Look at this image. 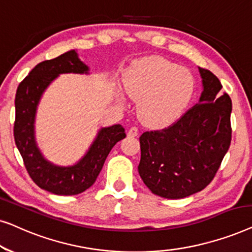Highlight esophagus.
<instances>
[{"label":"esophagus","instance_id":"obj_1","mask_svg":"<svg viewBox=\"0 0 252 252\" xmlns=\"http://www.w3.org/2000/svg\"><path fill=\"white\" fill-rule=\"evenodd\" d=\"M127 135L130 137L139 135V129H137V127H130V128L128 129V132H127Z\"/></svg>","mask_w":252,"mask_h":252}]
</instances>
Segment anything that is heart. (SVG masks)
<instances>
[{
	"mask_svg": "<svg viewBox=\"0 0 252 252\" xmlns=\"http://www.w3.org/2000/svg\"><path fill=\"white\" fill-rule=\"evenodd\" d=\"M124 87L136 99L141 120L150 126L170 125L180 118L195 91V80L187 68L160 56L134 62L124 78ZM117 99L123 95L117 93Z\"/></svg>",
	"mask_w": 252,
	"mask_h": 252,
	"instance_id": "obj_1",
	"label": "heart"
}]
</instances>
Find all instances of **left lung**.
<instances>
[{
	"label": "left lung",
	"instance_id": "1",
	"mask_svg": "<svg viewBox=\"0 0 252 252\" xmlns=\"http://www.w3.org/2000/svg\"><path fill=\"white\" fill-rule=\"evenodd\" d=\"M198 72V102L174 125L140 136V177L160 197L179 199L204 189L230 146L232 99L212 72Z\"/></svg>",
	"mask_w": 252,
	"mask_h": 252
}]
</instances>
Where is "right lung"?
<instances>
[{
    "label": "right lung",
    "mask_w": 252,
    "mask_h": 252,
    "mask_svg": "<svg viewBox=\"0 0 252 252\" xmlns=\"http://www.w3.org/2000/svg\"><path fill=\"white\" fill-rule=\"evenodd\" d=\"M91 74L89 66L71 49L54 60L37 64L20 82L16 93L15 142L32 180L44 190L56 195H78L94 185L113 146L125 139L119 124L98 129L80 159L71 165H57L41 153L35 137V119L41 98L61 74Z\"/></svg>",
    "instance_id": "1"
}]
</instances>
